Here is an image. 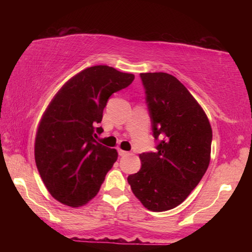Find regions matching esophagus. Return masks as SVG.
Returning <instances> with one entry per match:
<instances>
[{
  "label": "esophagus",
  "mask_w": 252,
  "mask_h": 252,
  "mask_svg": "<svg viewBox=\"0 0 252 252\" xmlns=\"http://www.w3.org/2000/svg\"><path fill=\"white\" fill-rule=\"evenodd\" d=\"M118 152H119V156H120V157H125V156L129 155V152L125 151V150H121V149H118Z\"/></svg>",
  "instance_id": "esophagus-1"
}]
</instances>
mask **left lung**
Masks as SVG:
<instances>
[{
	"mask_svg": "<svg viewBox=\"0 0 252 252\" xmlns=\"http://www.w3.org/2000/svg\"><path fill=\"white\" fill-rule=\"evenodd\" d=\"M156 152L140 155L141 169L130 174L132 192L148 210L167 211L188 198L210 162L212 129L201 106L173 75L141 73Z\"/></svg>",
	"mask_w": 252,
	"mask_h": 252,
	"instance_id": "8db88e82",
	"label": "left lung"
}]
</instances>
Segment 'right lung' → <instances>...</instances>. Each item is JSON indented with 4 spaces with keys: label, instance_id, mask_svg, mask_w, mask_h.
<instances>
[{
    "label": "right lung",
    "instance_id": "add662e5",
    "mask_svg": "<svg viewBox=\"0 0 252 252\" xmlns=\"http://www.w3.org/2000/svg\"><path fill=\"white\" fill-rule=\"evenodd\" d=\"M134 75L108 65L88 67L60 89L42 116L34 157L42 181L65 206L87 204L99 192L118 159L116 149L96 142V127L109 97L132 83Z\"/></svg>",
    "mask_w": 252,
    "mask_h": 252
}]
</instances>
